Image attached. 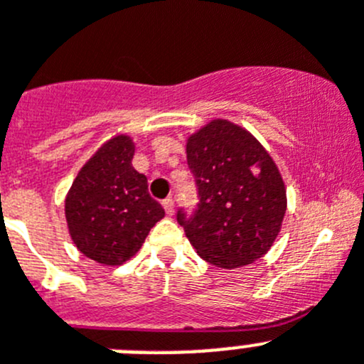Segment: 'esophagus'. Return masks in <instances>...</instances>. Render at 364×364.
Returning <instances> with one entry per match:
<instances>
[{
    "label": "esophagus",
    "instance_id": "1",
    "mask_svg": "<svg viewBox=\"0 0 364 364\" xmlns=\"http://www.w3.org/2000/svg\"><path fill=\"white\" fill-rule=\"evenodd\" d=\"M163 208H165L166 215H172V213H174V199L172 198L163 199Z\"/></svg>",
    "mask_w": 364,
    "mask_h": 364
}]
</instances>
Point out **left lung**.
I'll return each instance as SVG.
<instances>
[{"mask_svg":"<svg viewBox=\"0 0 364 364\" xmlns=\"http://www.w3.org/2000/svg\"><path fill=\"white\" fill-rule=\"evenodd\" d=\"M198 206L178 223L201 259L235 269L267 253L285 215V186L266 149L246 129L213 120L186 141Z\"/></svg>","mask_w":364,"mask_h":364,"instance_id":"left-lung-1","label":"left lung"}]
</instances>
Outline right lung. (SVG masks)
Listing matches in <instances>:
<instances>
[{
	"instance_id": "right-lung-1",
	"label": "right lung",
	"mask_w": 364,
	"mask_h": 364,
	"mask_svg": "<svg viewBox=\"0 0 364 364\" xmlns=\"http://www.w3.org/2000/svg\"><path fill=\"white\" fill-rule=\"evenodd\" d=\"M134 144L114 136L80 168L66 198L75 246L87 259L120 266L140 250L165 210L149 193L147 178L132 166Z\"/></svg>"
}]
</instances>
